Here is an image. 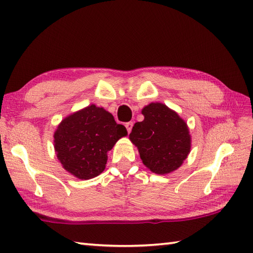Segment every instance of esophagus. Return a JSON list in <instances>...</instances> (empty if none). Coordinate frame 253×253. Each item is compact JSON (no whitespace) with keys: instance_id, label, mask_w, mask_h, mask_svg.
Here are the masks:
<instances>
[{"instance_id":"esophagus-1","label":"esophagus","mask_w":253,"mask_h":253,"mask_svg":"<svg viewBox=\"0 0 253 253\" xmlns=\"http://www.w3.org/2000/svg\"><path fill=\"white\" fill-rule=\"evenodd\" d=\"M132 126H133V123H132V122H128V123H126V124H125V127H126V129H127V131H128V132H130V131H131V129H132Z\"/></svg>"}]
</instances>
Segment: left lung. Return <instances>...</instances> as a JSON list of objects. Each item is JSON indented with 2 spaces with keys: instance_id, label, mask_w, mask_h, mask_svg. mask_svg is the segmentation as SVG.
<instances>
[{
  "instance_id": "left-lung-1",
  "label": "left lung",
  "mask_w": 253,
  "mask_h": 253,
  "mask_svg": "<svg viewBox=\"0 0 253 253\" xmlns=\"http://www.w3.org/2000/svg\"><path fill=\"white\" fill-rule=\"evenodd\" d=\"M142 114L144 120L133 125L129 139L138 148L143 164L161 175L177 169L190 152L187 124L162 103L147 105Z\"/></svg>"
}]
</instances>
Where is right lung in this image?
<instances>
[{
	"label": "right lung",
	"instance_id": "right-lung-1",
	"mask_svg": "<svg viewBox=\"0 0 253 253\" xmlns=\"http://www.w3.org/2000/svg\"><path fill=\"white\" fill-rule=\"evenodd\" d=\"M125 126L95 105L69 115L54 133V148L63 168L80 179H90L105 169L107 152L126 136Z\"/></svg>",
	"mask_w": 253,
	"mask_h": 253
}]
</instances>
